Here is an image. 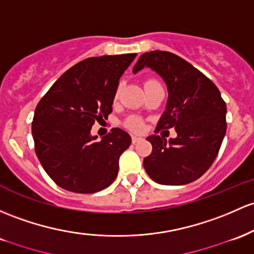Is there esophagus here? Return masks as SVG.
Segmentation results:
<instances>
[{
	"mask_svg": "<svg viewBox=\"0 0 254 254\" xmlns=\"http://www.w3.org/2000/svg\"><path fill=\"white\" fill-rule=\"evenodd\" d=\"M140 141H142V137H140V136H136V135L132 136V143H137V142Z\"/></svg>",
	"mask_w": 254,
	"mask_h": 254,
	"instance_id": "esophagus-1",
	"label": "esophagus"
}]
</instances>
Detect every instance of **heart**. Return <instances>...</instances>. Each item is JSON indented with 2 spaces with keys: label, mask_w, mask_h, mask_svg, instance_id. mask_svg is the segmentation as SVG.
Masks as SVG:
<instances>
[{
  "label": "heart",
  "mask_w": 254,
  "mask_h": 254,
  "mask_svg": "<svg viewBox=\"0 0 254 254\" xmlns=\"http://www.w3.org/2000/svg\"><path fill=\"white\" fill-rule=\"evenodd\" d=\"M147 82H149V80H147ZM119 95H121V88L117 89L116 93H114V101H117V100L119 99ZM127 127L131 130H133V131H141V130L143 129V123H142L141 119L138 118H130L129 121H127Z\"/></svg>",
  "instance_id": "b5f03b06"
}]
</instances>
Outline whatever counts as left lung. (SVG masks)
<instances>
[{"label": "left lung", "mask_w": 254, "mask_h": 254, "mask_svg": "<svg viewBox=\"0 0 254 254\" xmlns=\"http://www.w3.org/2000/svg\"><path fill=\"white\" fill-rule=\"evenodd\" d=\"M144 66L160 74L169 90L166 111L155 132L172 127L177 132V137L169 142L159 135L147 137L152 153L144 158V170L159 185L194 182L218 154L227 130V105L212 80L176 54L161 50L144 53L132 72Z\"/></svg>", "instance_id": "8db88e82"}]
</instances>
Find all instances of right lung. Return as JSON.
I'll list each match as a JSON object with an SVG mask.
<instances>
[{
    "mask_svg": "<svg viewBox=\"0 0 254 254\" xmlns=\"http://www.w3.org/2000/svg\"><path fill=\"white\" fill-rule=\"evenodd\" d=\"M136 54L104 55L68 68L38 102L32 121L35 152L48 176L61 188L90 194L112 185L119 157L131 137L113 127L97 141L95 122L112 112L119 78Z\"/></svg>",
    "mask_w": 254,
    "mask_h": 254,
    "instance_id": "obj_1",
    "label": "right lung"
}]
</instances>
